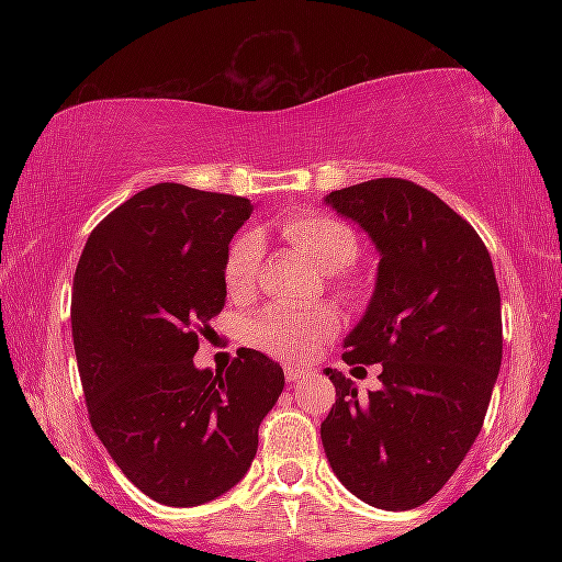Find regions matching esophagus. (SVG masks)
Here are the masks:
<instances>
[{
	"instance_id": "1",
	"label": "esophagus",
	"mask_w": 562,
	"mask_h": 562,
	"mask_svg": "<svg viewBox=\"0 0 562 562\" xmlns=\"http://www.w3.org/2000/svg\"><path fill=\"white\" fill-rule=\"evenodd\" d=\"M308 375V370H303V367H285V380L288 383H299Z\"/></svg>"
}]
</instances>
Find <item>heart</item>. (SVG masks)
Segmentation results:
<instances>
[{
	"instance_id": "1",
	"label": "heart",
	"mask_w": 562,
	"mask_h": 562,
	"mask_svg": "<svg viewBox=\"0 0 562 562\" xmlns=\"http://www.w3.org/2000/svg\"><path fill=\"white\" fill-rule=\"evenodd\" d=\"M282 235L299 254L317 263L322 272H344L357 259V235L348 224L322 211L290 214L280 224ZM261 243L254 232H243L229 243L224 256L222 280L232 299H243L254 290L259 272ZM338 325L333 308L327 306H267L245 325V340L277 359H303L314 351Z\"/></svg>"
}]
</instances>
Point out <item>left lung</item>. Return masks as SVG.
<instances>
[{"label":"left lung","instance_id":"obj_1","mask_svg":"<svg viewBox=\"0 0 562 562\" xmlns=\"http://www.w3.org/2000/svg\"><path fill=\"white\" fill-rule=\"evenodd\" d=\"M375 243V293L346 335V364H380L359 396L327 367L322 423L333 473L380 509L420 507L481 434L502 364V306L486 245L457 211L406 179H370L325 198Z\"/></svg>","mask_w":562,"mask_h":562}]
</instances>
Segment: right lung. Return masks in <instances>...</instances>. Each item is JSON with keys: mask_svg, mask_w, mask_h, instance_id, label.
<instances>
[{"mask_svg": "<svg viewBox=\"0 0 562 562\" xmlns=\"http://www.w3.org/2000/svg\"><path fill=\"white\" fill-rule=\"evenodd\" d=\"M250 211L248 198L153 184L97 224L76 267L70 327L89 423L160 505L229 492L285 385L282 367L254 348L227 372L192 362L227 301L224 256Z\"/></svg>", "mask_w": 562, "mask_h": 562, "instance_id": "right-lung-1", "label": "right lung"}]
</instances>
